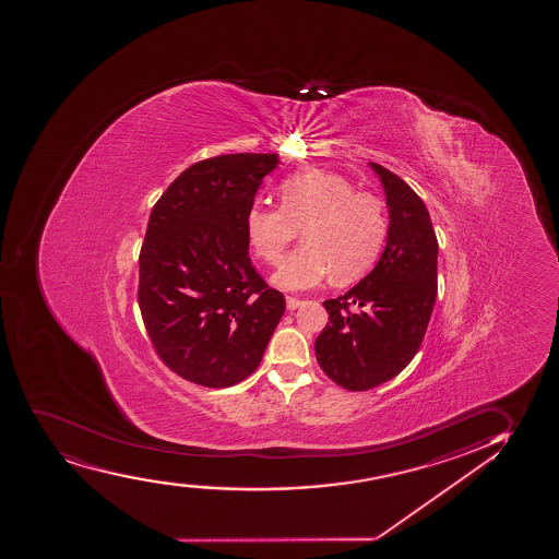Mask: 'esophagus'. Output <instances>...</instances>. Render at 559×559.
Returning a JSON list of instances; mask_svg holds the SVG:
<instances>
[{"instance_id":"obj_1","label":"esophagus","mask_w":559,"mask_h":559,"mask_svg":"<svg viewBox=\"0 0 559 559\" xmlns=\"http://www.w3.org/2000/svg\"><path fill=\"white\" fill-rule=\"evenodd\" d=\"M285 304H287V309H289V311H295V309H298L300 306H302V300H300V298H293V296H287Z\"/></svg>"}]
</instances>
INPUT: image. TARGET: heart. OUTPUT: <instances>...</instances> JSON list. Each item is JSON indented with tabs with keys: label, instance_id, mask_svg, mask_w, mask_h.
<instances>
[{
	"label": "heart",
	"instance_id": "b5f03b06",
	"mask_svg": "<svg viewBox=\"0 0 559 559\" xmlns=\"http://www.w3.org/2000/svg\"><path fill=\"white\" fill-rule=\"evenodd\" d=\"M282 206L251 205L245 227L251 248L264 263L277 264L302 227L304 245L274 274L283 290L317 287L326 277L353 282L377 261L388 219L374 195L354 192L350 180L324 169H309L285 179Z\"/></svg>",
	"mask_w": 559,
	"mask_h": 559
}]
</instances>
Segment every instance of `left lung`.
I'll return each instance as SVG.
<instances>
[{
	"instance_id": "obj_1",
	"label": "left lung",
	"mask_w": 559,
	"mask_h": 559,
	"mask_svg": "<svg viewBox=\"0 0 559 559\" xmlns=\"http://www.w3.org/2000/svg\"><path fill=\"white\" fill-rule=\"evenodd\" d=\"M384 187L388 235L379 263L345 295L326 300L317 361L335 384L366 392L403 371L424 341L437 300L438 240L429 211L405 180L369 162Z\"/></svg>"
}]
</instances>
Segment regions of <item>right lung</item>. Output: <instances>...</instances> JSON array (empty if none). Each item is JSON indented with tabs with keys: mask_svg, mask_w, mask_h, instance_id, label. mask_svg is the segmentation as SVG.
<instances>
[{
	"mask_svg": "<svg viewBox=\"0 0 559 559\" xmlns=\"http://www.w3.org/2000/svg\"><path fill=\"white\" fill-rule=\"evenodd\" d=\"M277 154H222L162 193L140 253L138 302L156 353L193 384L229 388L255 371L285 298L251 266L246 211Z\"/></svg>",
	"mask_w": 559,
	"mask_h": 559,
	"instance_id": "obj_1",
	"label": "right lung"
}]
</instances>
